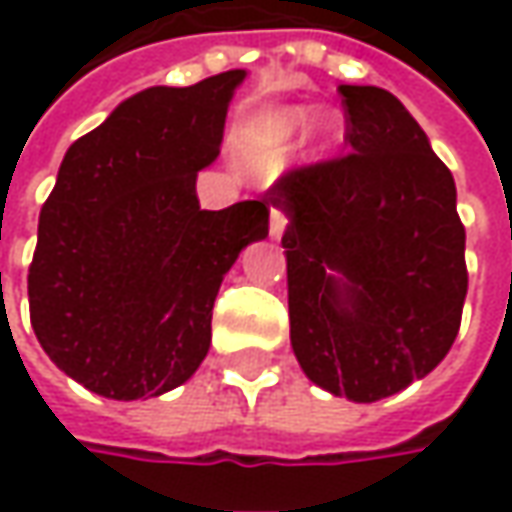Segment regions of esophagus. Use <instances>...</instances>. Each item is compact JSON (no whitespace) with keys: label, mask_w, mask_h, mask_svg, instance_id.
<instances>
[{"label":"esophagus","mask_w":512,"mask_h":512,"mask_svg":"<svg viewBox=\"0 0 512 512\" xmlns=\"http://www.w3.org/2000/svg\"><path fill=\"white\" fill-rule=\"evenodd\" d=\"M284 228H287V216L281 214L279 208H273L270 211V239H279Z\"/></svg>","instance_id":"esophagus-1"}]
</instances>
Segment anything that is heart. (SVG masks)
Listing matches in <instances>:
<instances>
[{
  "label": "heart",
  "mask_w": 512,
  "mask_h": 512,
  "mask_svg": "<svg viewBox=\"0 0 512 512\" xmlns=\"http://www.w3.org/2000/svg\"><path fill=\"white\" fill-rule=\"evenodd\" d=\"M312 125V160H324L332 152L341 149L346 129L344 118L338 112H321L315 118L312 106H284L276 112H267L259 120H253L248 132L242 135V154L245 157H262V154L284 152L296 143L298 137Z\"/></svg>",
  "instance_id": "obj_1"
}]
</instances>
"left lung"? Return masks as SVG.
<instances>
[{
  "label": "left lung",
  "instance_id": "1",
  "mask_svg": "<svg viewBox=\"0 0 512 512\" xmlns=\"http://www.w3.org/2000/svg\"><path fill=\"white\" fill-rule=\"evenodd\" d=\"M349 154L296 168L264 202L287 216L290 344L315 386L352 403L440 366L468 293L456 185L392 92L341 84Z\"/></svg>",
  "mask_w": 512,
  "mask_h": 512
}]
</instances>
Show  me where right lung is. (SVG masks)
I'll return each instance as SVG.
<instances>
[{"mask_svg": "<svg viewBox=\"0 0 512 512\" xmlns=\"http://www.w3.org/2000/svg\"><path fill=\"white\" fill-rule=\"evenodd\" d=\"M245 78L143 89L61 160L27 273L30 324L89 392L160 397L208 355L219 284L270 219L264 200L202 211L194 191Z\"/></svg>", "mask_w": 512, "mask_h": 512, "instance_id": "obj_1", "label": "right lung"}]
</instances>
